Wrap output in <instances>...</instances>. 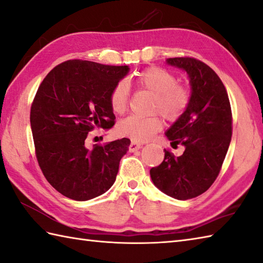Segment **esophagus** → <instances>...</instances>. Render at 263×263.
Wrapping results in <instances>:
<instances>
[{
  "instance_id": "1",
  "label": "esophagus",
  "mask_w": 263,
  "mask_h": 263,
  "mask_svg": "<svg viewBox=\"0 0 263 263\" xmlns=\"http://www.w3.org/2000/svg\"><path fill=\"white\" fill-rule=\"evenodd\" d=\"M141 147H142V144H140V143L132 142L130 145H129V151H130V152H135V151H137V150H140Z\"/></svg>"
}]
</instances>
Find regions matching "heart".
I'll list each match as a JSON object with an SVG mask.
<instances>
[{"instance_id": "obj_1", "label": "heart", "mask_w": 263, "mask_h": 263, "mask_svg": "<svg viewBox=\"0 0 263 263\" xmlns=\"http://www.w3.org/2000/svg\"><path fill=\"white\" fill-rule=\"evenodd\" d=\"M137 87L155 95L152 111L160 112L168 120H176L186 111L190 103V91L184 86L176 85L177 80L171 72L161 67H148L137 74ZM130 91L126 82H119L110 92V106L117 115H122L129 104ZM162 127L158 116L136 117L130 116L119 123L118 129L122 136L134 142H145L153 137Z\"/></svg>"}]
</instances>
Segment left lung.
Returning a JSON list of instances; mask_svg holds the SVG:
<instances>
[{
  "label": "left lung",
  "mask_w": 263,
  "mask_h": 263,
  "mask_svg": "<svg viewBox=\"0 0 263 263\" xmlns=\"http://www.w3.org/2000/svg\"><path fill=\"white\" fill-rule=\"evenodd\" d=\"M166 62L184 70L190 79L189 106L166 132L172 145L181 144L185 150L175 157L165 148L163 161L151 168L150 175L167 196L186 200L204 193L219 175L231 141V107L221 79L205 63L191 57Z\"/></svg>",
  "instance_id": "8db88e82"
}]
</instances>
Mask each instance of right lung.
Returning <instances> with one entry per match:
<instances>
[{
  "label": "right lung",
  "mask_w": 263,
  "mask_h": 263,
  "mask_svg": "<svg viewBox=\"0 0 263 263\" xmlns=\"http://www.w3.org/2000/svg\"><path fill=\"white\" fill-rule=\"evenodd\" d=\"M129 67L73 59L59 64L40 85L31 107L35 155L44 177L70 199L85 201L113 185L130 140L86 147L88 133L110 129L116 116L110 92Z\"/></svg>",
  "instance_id": "right-lung-1"
}]
</instances>
